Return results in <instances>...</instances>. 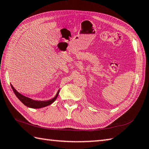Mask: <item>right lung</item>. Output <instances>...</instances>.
Returning a JSON list of instances; mask_svg holds the SVG:
<instances>
[{
	"label": "right lung",
	"mask_w": 149,
	"mask_h": 149,
	"mask_svg": "<svg viewBox=\"0 0 149 149\" xmlns=\"http://www.w3.org/2000/svg\"><path fill=\"white\" fill-rule=\"evenodd\" d=\"M11 86L15 94V95L17 96V97L18 98L25 106L30 108H32V109H40V108L45 107L46 106L49 105V104H51L52 103H53L55 101V100L57 99L58 95H59V90H58L56 95H55L54 98H52V100H47V101H36V100H32L31 98L27 97L24 95L20 94V93H19L15 89L14 87L12 86V84H11Z\"/></svg>",
	"instance_id": "add662e5"
}]
</instances>
